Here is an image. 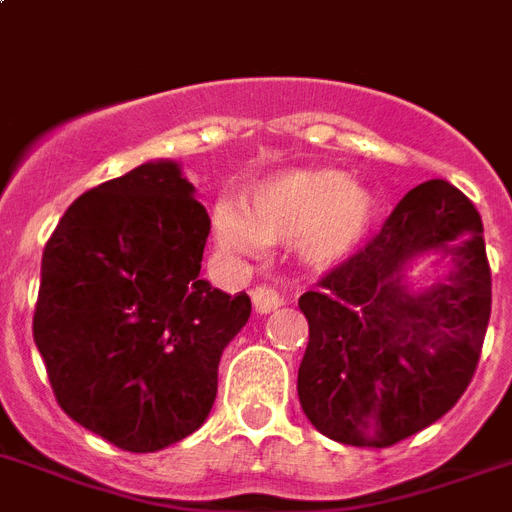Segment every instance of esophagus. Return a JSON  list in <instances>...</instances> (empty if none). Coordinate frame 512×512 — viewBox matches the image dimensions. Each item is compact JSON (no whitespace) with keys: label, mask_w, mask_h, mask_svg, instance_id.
Here are the masks:
<instances>
[{"label":"esophagus","mask_w":512,"mask_h":512,"mask_svg":"<svg viewBox=\"0 0 512 512\" xmlns=\"http://www.w3.org/2000/svg\"><path fill=\"white\" fill-rule=\"evenodd\" d=\"M251 301L253 308H256V314H269L274 308H280L285 303V298L272 285H256L251 290Z\"/></svg>","instance_id":"1"}]
</instances>
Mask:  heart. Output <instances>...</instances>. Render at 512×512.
<instances>
[{"mask_svg": "<svg viewBox=\"0 0 512 512\" xmlns=\"http://www.w3.org/2000/svg\"><path fill=\"white\" fill-rule=\"evenodd\" d=\"M374 201L337 170H290L253 185L235 206L217 211V240L253 253L261 243L293 240L295 256L314 272L345 264L366 240Z\"/></svg>", "mask_w": 512, "mask_h": 512, "instance_id": "1", "label": "heart"}]
</instances>
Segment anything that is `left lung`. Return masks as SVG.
<instances>
[{
	"instance_id": "left-lung-1",
	"label": "left lung",
	"mask_w": 512,
	"mask_h": 512,
	"mask_svg": "<svg viewBox=\"0 0 512 512\" xmlns=\"http://www.w3.org/2000/svg\"><path fill=\"white\" fill-rule=\"evenodd\" d=\"M484 227L447 180L403 196L382 230L301 295L308 348L298 398L324 437L390 447L445 416L479 363L492 311ZM446 272L413 288L421 258Z\"/></svg>"
}]
</instances>
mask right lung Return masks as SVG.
Masks as SVG:
<instances>
[{
    "label": "right lung",
    "instance_id": "obj_1",
    "mask_svg": "<svg viewBox=\"0 0 512 512\" xmlns=\"http://www.w3.org/2000/svg\"><path fill=\"white\" fill-rule=\"evenodd\" d=\"M211 222L172 159L96 185L44 248L33 340L67 416L128 453L193 434L251 298L201 280Z\"/></svg>",
    "mask_w": 512,
    "mask_h": 512
}]
</instances>
